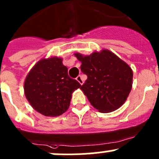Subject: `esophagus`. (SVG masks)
Masks as SVG:
<instances>
[{
  "instance_id": "1",
  "label": "esophagus",
  "mask_w": 159,
  "mask_h": 159,
  "mask_svg": "<svg viewBox=\"0 0 159 159\" xmlns=\"http://www.w3.org/2000/svg\"><path fill=\"white\" fill-rule=\"evenodd\" d=\"M76 80H77V81L79 82V83L81 85L83 84V80L82 79V76H78L77 77H76Z\"/></svg>"
}]
</instances>
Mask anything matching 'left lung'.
Masks as SVG:
<instances>
[{"label": "left lung", "mask_w": 159, "mask_h": 159, "mask_svg": "<svg viewBox=\"0 0 159 159\" xmlns=\"http://www.w3.org/2000/svg\"><path fill=\"white\" fill-rule=\"evenodd\" d=\"M75 56L82 62L81 71L87 76L80 89L91 105L101 113L112 112L121 107L132 87L131 67L109 50Z\"/></svg>", "instance_id": "obj_1"}]
</instances>
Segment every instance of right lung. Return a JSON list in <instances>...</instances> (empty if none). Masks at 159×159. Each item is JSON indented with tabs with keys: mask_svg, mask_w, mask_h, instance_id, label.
<instances>
[{
	"mask_svg": "<svg viewBox=\"0 0 159 159\" xmlns=\"http://www.w3.org/2000/svg\"><path fill=\"white\" fill-rule=\"evenodd\" d=\"M61 58L41 59L28 73L25 94L33 108L47 117L63 114L70 107L72 93L81 86L70 78Z\"/></svg>",
	"mask_w": 159,
	"mask_h": 159,
	"instance_id": "right-lung-1",
	"label": "right lung"
}]
</instances>
